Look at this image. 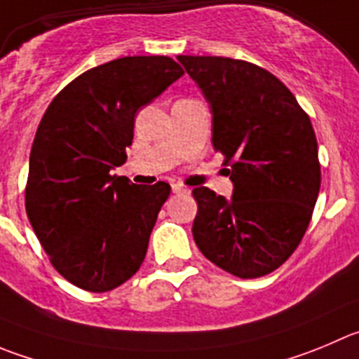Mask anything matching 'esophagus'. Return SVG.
<instances>
[{
	"label": "esophagus",
	"instance_id": "esophagus-1",
	"mask_svg": "<svg viewBox=\"0 0 359 359\" xmlns=\"http://www.w3.org/2000/svg\"><path fill=\"white\" fill-rule=\"evenodd\" d=\"M170 189H172V194H187V192H189V189H187V187H183V185H180V183H172V187H170Z\"/></svg>",
	"mask_w": 359,
	"mask_h": 359
}]
</instances>
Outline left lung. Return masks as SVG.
Instances as JSON below:
<instances>
[{
  "label": "left lung",
  "mask_w": 359,
  "mask_h": 359,
  "mask_svg": "<svg viewBox=\"0 0 359 359\" xmlns=\"http://www.w3.org/2000/svg\"><path fill=\"white\" fill-rule=\"evenodd\" d=\"M210 104L215 151L231 199L192 190V234L204 257L240 278L275 271L296 250L320 189L317 139L306 112L275 75L248 61L177 56Z\"/></svg>",
  "instance_id": "8db88e82"
}]
</instances>
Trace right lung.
Listing matches in <instances>:
<instances>
[{
  "instance_id": "obj_1",
  "label": "right lung",
  "mask_w": 359,
  "mask_h": 359,
  "mask_svg": "<svg viewBox=\"0 0 359 359\" xmlns=\"http://www.w3.org/2000/svg\"><path fill=\"white\" fill-rule=\"evenodd\" d=\"M183 75L167 56H126L81 74L56 95L29 155L26 213L70 284L107 292L141 268L167 183L134 185L126 162L135 114Z\"/></svg>"
}]
</instances>
